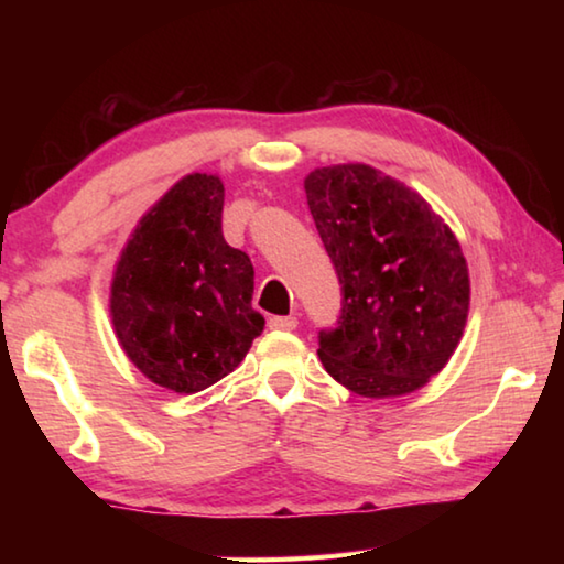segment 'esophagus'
Here are the masks:
<instances>
[{"label": "esophagus", "mask_w": 564, "mask_h": 564, "mask_svg": "<svg viewBox=\"0 0 564 564\" xmlns=\"http://www.w3.org/2000/svg\"><path fill=\"white\" fill-rule=\"evenodd\" d=\"M295 326H299V318H295V316H273V318H269V328H273V330H295Z\"/></svg>", "instance_id": "34e87169"}]
</instances>
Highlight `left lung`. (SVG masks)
I'll use <instances>...</instances> for the list:
<instances>
[{"instance_id":"1","label":"left lung","mask_w":564,"mask_h":564,"mask_svg":"<svg viewBox=\"0 0 564 564\" xmlns=\"http://www.w3.org/2000/svg\"><path fill=\"white\" fill-rule=\"evenodd\" d=\"M305 198L338 273L323 368L362 398H398L441 373L463 338L470 279L455 234L417 191L368 164L311 171Z\"/></svg>"}]
</instances>
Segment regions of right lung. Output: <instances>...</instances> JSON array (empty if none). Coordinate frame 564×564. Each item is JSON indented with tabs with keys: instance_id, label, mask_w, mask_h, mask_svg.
<instances>
[{
	"instance_id": "1",
	"label": "right lung",
	"mask_w": 564,
	"mask_h": 564,
	"mask_svg": "<svg viewBox=\"0 0 564 564\" xmlns=\"http://www.w3.org/2000/svg\"><path fill=\"white\" fill-rule=\"evenodd\" d=\"M224 181L188 174L141 216L111 279L113 333L129 360L174 393H198L246 358L265 321L253 263L221 231Z\"/></svg>"
}]
</instances>
